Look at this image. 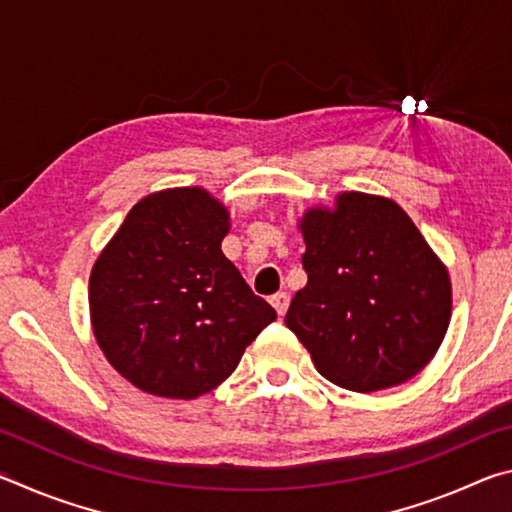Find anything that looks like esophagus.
Listing matches in <instances>:
<instances>
[{
  "mask_svg": "<svg viewBox=\"0 0 512 512\" xmlns=\"http://www.w3.org/2000/svg\"><path fill=\"white\" fill-rule=\"evenodd\" d=\"M271 305L275 307L277 314L284 316V314H287V309H289V296L284 291L275 293V296H271Z\"/></svg>",
  "mask_w": 512,
  "mask_h": 512,
  "instance_id": "34e87169",
  "label": "esophagus"
}]
</instances>
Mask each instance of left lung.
<instances>
[{"mask_svg": "<svg viewBox=\"0 0 512 512\" xmlns=\"http://www.w3.org/2000/svg\"><path fill=\"white\" fill-rule=\"evenodd\" d=\"M307 284L284 323L316 370L354 393L400 386L427 366L452 318V282L393 198L341 192L298 219Z\"/></svg>", "mask_w": 512, "mask_h": 512, "instance_id": "left-lung-1", "label": "left lung"}]
</instances>
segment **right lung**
Wrapping results in <instances>:
<instances>
[{
	"mask_svg": "<svg viewBox=\"0 0 512 512\" xmlns=\"http://www.w3.org/2000/svg\"><path fill=\"white\" fill-rule=\"evenodd\" d=\"M230 212L203 187L144 196L90 273L103 357L140 391L196 400L232 375L277 318L223 255Z\"/></svg>",
	"mask_w": 512,
	"mask_h": 512,
	"instance_id": "right-lung-1",
	"label": "right lung"
}]
</instances>
